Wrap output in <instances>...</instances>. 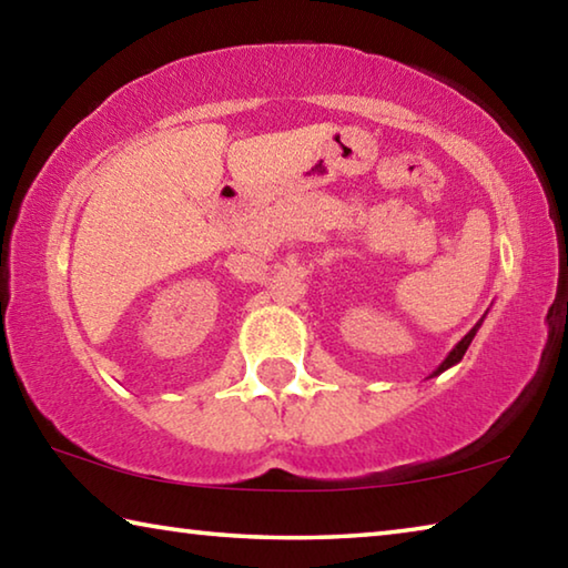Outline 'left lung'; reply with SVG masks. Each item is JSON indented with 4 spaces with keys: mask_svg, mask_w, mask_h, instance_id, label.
<instances>
[{
    "mask_svg": "<svg viewBox=\"0 0 568 568\" xmlns=\"http://www.w3.org/2000/svg\"><path fill=\"white\" fill-rule=\"evenodd\" d=\"M484 318H486V313H484ZM484 318H480L476 325H474V328H470L466 335H464V338H460L456 345H454V351H450L448 355H446V358H444V363H440L438 365V368L434 371V373H430V376L428 378H436V376H440V373H444V371H448V368H454V365L456 363H460V358H464V355H466V351H468V345H470V341H474L476 338V333H478V328H480V323H484Z\"/></svg>",
    "mask_w": 568,
    "mask_h": 568,
    "instance_id": "8db88e82",
    "label": "left lung"
}]
</instances>
